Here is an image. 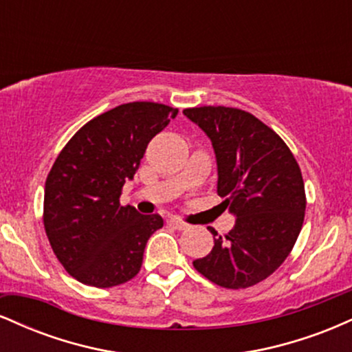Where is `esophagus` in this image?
<instances>
[{
  "label": "esophagus",
  "mask_w": 352,
  "mask_h": 352,
  "mask_svg": "<svg viewBox=\"0 0 352 352\" xmlns=\"http://www.w3.org/2000/svg\"><path fill=\"white\" fill-rule=\"evenodd\" d=\"M168 225H170V227H173L175 230H187L190 227L187 221L180 220V218H170V220H168Z\"/></svg>",
  "instance_id": "esophagus-1"
}]
</instances>
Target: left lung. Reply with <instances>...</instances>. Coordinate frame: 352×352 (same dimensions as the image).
<instances>
[{"instance_id": "8db88e82", "label": "left lung", "mask_w": 352, "mask_h": 352, "mask_svg": "<svg viewBox=\"0 0 352 352\" xmlns=\"http://www.w3.org/2000/svg\"><path fill=\"white\" fill-rule=\"evenodd\" d=\"M184 114L212 140L218 195L236 217L212 252L193 266L221 288L243 289L266 280L292 253L305 221V182L296 159L273 129L235 107L204 106Z\"/></svg>"}]
</instances>
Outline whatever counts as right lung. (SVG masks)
Returning <instances> with one entry per match:
<instances>
[{"mask_svg": "<svg viewBox=\"0 0 352 352\" xmlns=\"http://www.w3.org/2000/svg\"><path fill=\"white\" fill-rule=\"evenodd\" d=\"M177 109L129 102L104 112L64 145L44 185L43 223L52 252L72 278L112 288L140 272L144 250L162 217L120 205L145 148Z\"/></svg>", "mask_w": 352, "mask_h": 352, "instance_id": "add662e5", "label": "right lung"}]
</instances>
